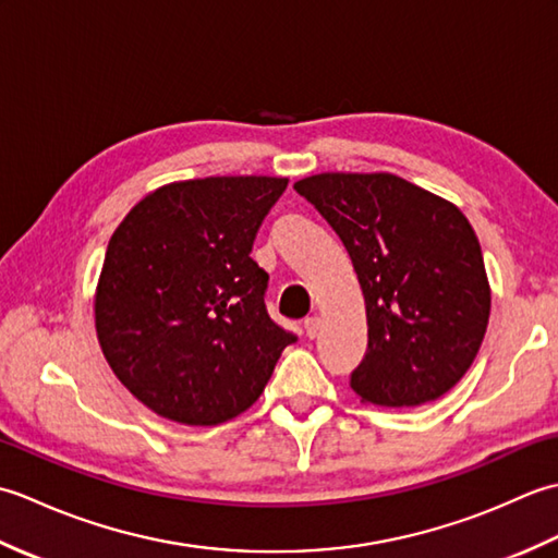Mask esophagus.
I'll return each instance as SVG.
<instances>
[{
	"mask_svg": "<svg viewBox=\"0 0 558 558\" xmlns=\"http://www.w3.org/2000/svg\"><path fill=\"white\" fill-rule=\"evenodd\" d=\"M304 330H306V338H316L318 330H322V318L318 316H310L304 322Z\"/></svg>",
	"mask_w": 558,
	"mask_h": 558,
	"instance_id": "obj_1",
	"label": "esophagus"
}]
</instances>
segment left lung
<instances>
[{"label": "left lung", "mask_w": 558, "mask_h": 558, "mask_svg": "<svg viewBox=\"0 0 558 558\" xmlns=\"http://www.w3.org/2000/svg\"><path fill=\"white\" fill-rule=\"evenodd\" d=\"M294 189L345 244L364 294L369 348L354 393L381 408L448 393L475 362L492 312L470 220L390 172H322Z\"/></svg>", "instance_id": "8db88e82"}]
</instances>
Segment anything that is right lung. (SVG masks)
Returning <instances> with one entry per match:
<instances>
[{
  "label": "right lung",
  "mask_w": 558,
  "mask_h": 558,
  "mask_svg": "<svg viewBox=\"0 0 558 558\" xmlns=\"http://www.w3.org/2000/svg\"><path fill=\"white\" fill-rule=\"evenodd\" d=\"M288 177L158 186L110 236L96 288L105 360L165 420L216 426L264 393L294 336L270 322L268 272L248 256Z\"/></svg>",
  "instance_id": "right-lung-1"
}]
</instances>
